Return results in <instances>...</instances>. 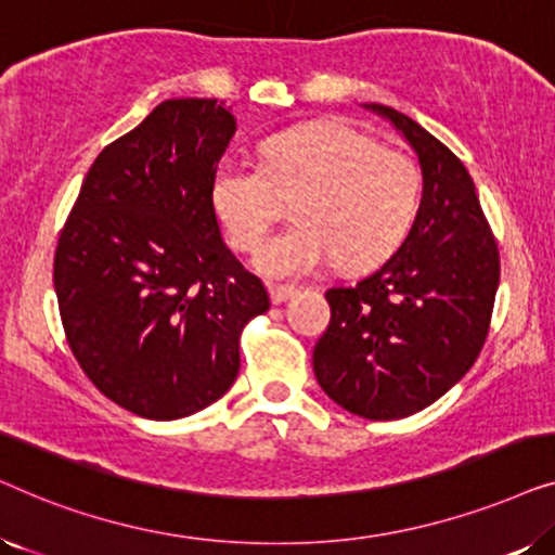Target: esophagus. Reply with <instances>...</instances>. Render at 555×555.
<instances>
[{"label": "esophagus", "instance_id": "esophagus-1", "mask_svg": "<svg viewBox=\"0 0 555 555\" xmlns=\"http://www.w3.org/2000/svg\"><path fill=\"white\" fill-rule=\"evenodd\" d=\"M298 293V287L295 285H270V300L280 306V302H285L287 298H293V295Z\"/></svg>", "mask_w": 555, "mask_h": 555}]
</instances>
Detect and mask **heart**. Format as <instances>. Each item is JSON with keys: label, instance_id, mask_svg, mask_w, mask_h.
<instances>
[{"label": "heart", "instance_id": "1", "mask_svg": "<svg viewBox=\"0 0 555 555\" xmlns=\"http://www.w3.org/2000/svg\"><path fill=\"white\" fill-rule=\"evenodd\" d=\"M295 202V224L257 255L272 278H300L336 260L363 270L386 260L406 237L420 202V171L401 151L384 149L344 120H315L262 143V166L217 164L211 209L227 240L255 253Z\"/></svg>", "mask_w": 555, "mask_h": 555}]
</instances>
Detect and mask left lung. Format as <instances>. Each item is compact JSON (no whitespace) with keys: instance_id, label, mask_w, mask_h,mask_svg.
I'll return each mask as SVG.
<instances>
[{"instance_id":"1","label":"left lung","mask_w":555,"mask_h":555,"mask_svg":"<svg viewBox=\"0 0 555 555\" xmlns=\"http://www.w3.org/2000/svg\"><path fill=\"white\" fill-rule=\"evenodd\" d=\"M366 108L414 149L422 202L382 268L325 293L331 323L313 348V371L346 412L389 422L435 404L480 356L500 255L465 164L404 113Z\"/></svg>"}]
</instances>
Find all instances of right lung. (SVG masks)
Wrapping results in <instances>:
<instances>
[{
	"instance_id": "add662e5",
	"label": "right lung",
	"mask_w": 555,
	"mask_h": 555,
	"mask_svg": "<svg viewBox=\"0 0 555 555\" xmlns=\"http://www.w3.org/2000/svg\"><path fill=\"white\" fill-rule=\"evenodd\" d=\"M237 131L217 98H171L90 166L55 249L60 318L86 376L146 420L215 404L270 308L224 245L209 184Z\"/></svg>"
}]
</instances>
